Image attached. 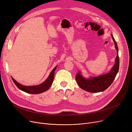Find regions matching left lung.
Here are the masks:
<instances>
[{"instance_id":"obj_1","label":"left lung","mask_w":132,"mask_h":132,"mask_svg":"<svg viewBox=\"0 0 132 132\" xmlns=\"http://www.w3.org/2000/svg\"><path fill=\"white\" fill-rule=\"evenodd\" d=\"M111 36L115 44V47L117 51L115 63L109 73L98 76L86 78L82 76L80 71L76 75V80L78 86L82 89L90 93H98L103 92L109 87L114 81L119 69V61L118 57V49L117 43L113 36Z\"/></svg>"}]
</instances>
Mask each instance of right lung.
<instances>
[{
    "instance_id": "1",
    "label": "right lung",
    "mask_w": 132,
    "mask_h": 132,
    "mask_svg": "<svg viewBox=\"0 0 132 132\" xmlns=\"http://www.w3.org/2000/svg\"><path fill=\"white\" fill-rule=\"evenodd\" d=\"M57 66H56L51 71L49 76L48 77L47 79L44 81L41 84L38 85H35V86H24L22 85L19 82H18L16 80H15L13 77V79L15 84L16 86L20 90L25 92L29 94H38L42 93H43L51 87L52 85V83L54 80V73L56 69Z\"/></svg>"
}]
</instances>
